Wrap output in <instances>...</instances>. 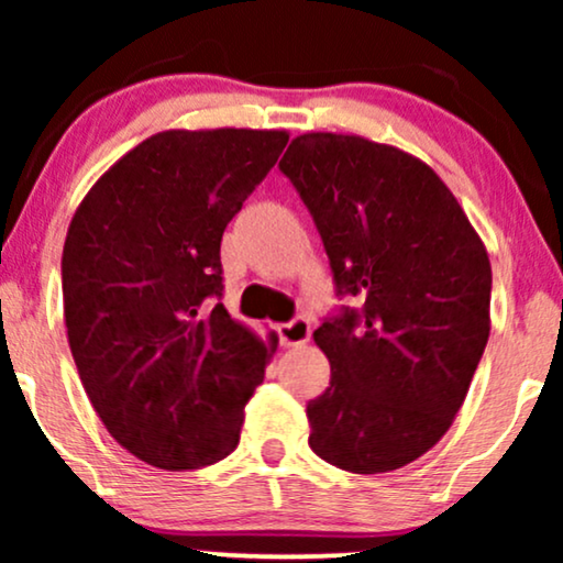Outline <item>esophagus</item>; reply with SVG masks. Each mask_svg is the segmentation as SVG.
<instances>
[{"label":"esophagus","mask_w":563,"mask_h":563,"mask_svg":"<svg viewBox=\"0 0 563 563\" xmlns=\"http://www.w3.org/2000/svg\"><path fill=\"white\" fill-rule=\"evenodd\" d=\"M282 345H305L310 341V322L305 318H295L291 322H282L279 328Z\"/></svg>","instance_id":"obj_1"}]
</instances>
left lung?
Instances as JSON below:
<instances>
[{"label":"left lung","mask_w":563,"mask_h":563,"mask_svg":"<svg viewBox=\"0 0 563 563\" xmlns=\"http://www.w3.org/2000/svg\"><path fill=\"white\" fill-rule=\"evenodd\" d=\"M279 168L361 312L312 338L330 387L307 405L310 449L343 472L420 459L464 405L489 338L492 266L464 207L426 161L345 133H305Z\"/></svg>","instance_id":"8db88e82"}]
</instances>
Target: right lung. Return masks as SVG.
Masks as SVG:
<instances>
[{
    "instance_id": "obj_1",
    "label": "right lung",
    "mask_w": 563,
    "mask_h": 563,
    "mask_svg": "<svg viewBox=\"0 0 563 563\" xmlns=\"http://www.w3.org/2000/svg\"><path fill=\"white\" fill-rule=\"evenodd\" d=\"M287 130H164L114 161L76 207L60 274L79 379L107 433L158 468L238 445L279 345L222 302L220 241L276 164Z\"/></svg>"
}]
</instances>
